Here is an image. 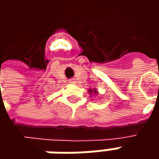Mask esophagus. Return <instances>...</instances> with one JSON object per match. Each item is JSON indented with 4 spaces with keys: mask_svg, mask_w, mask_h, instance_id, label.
<instances>
[{
    "mask_svg": "<svg viewBox=\"0 0 159 159\" xmlns=\"http://www.w3.org/2000/svg\"><path fill=\"white\" fill-rule=\"evenodd\" d=\"M69 82H70V84H75V83H76V81H75V80L71 79V80H70V81H69Z\"/></svg>",
    "mask_w": 159,
    "mask_h": 159,
    "instance_id": "obj_1",
    "label": "esophagus"
}]
</instances>
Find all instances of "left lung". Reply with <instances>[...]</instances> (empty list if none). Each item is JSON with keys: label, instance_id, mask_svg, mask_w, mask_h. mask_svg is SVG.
<instances>
[{"label": "left lung", "instance_id": "1", "mask_svg": "<svg viewBox=\"0 0 159 159\" xmlns=\"http://www.w3.org/2000/svg\"><path fill=\"white\" fill-rule=\"evenodd\" d=\"M89 92L90 95H97L98 94V92H97V90L95 89H89Z\"/></svg>", "mask_w": 159, "mask_h": 159}]
</instances>
